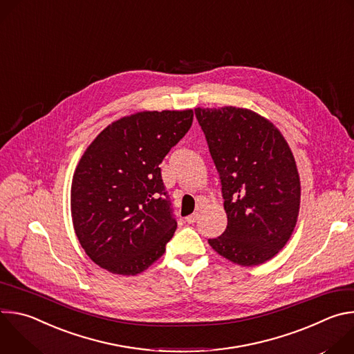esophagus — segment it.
Masks as SVG:
<instances>
[{
	"label": "esophagus",
	"mask_w": 354,
	"mask_h": 354,
	"mask_svg": "<svg viewBox=\"0 0 354 354\" xmlns=\"http://www.w3.org/2000/svg\"><path fill=\"white\" fill-rule=\"evenodd\" d=\"M198 218V213H193V214H190V216H187L185 220H186V223L187 224H193V223H196V220Z\"/></svg>",
	"instance_id": "obj_1"
}]
</instances>
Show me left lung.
I'll return each mask as SVG.
<instances>
[{
    "label": "left lung",
    "mask_w": 354,
    "mask_h": 354,
    "mask_svg": "<svg viewBox=\"0 0 354 354\" xmlns=\"http://www.w3.org/2000/svg\"><path fill=\"white\" fill-rule=\"evenodd\" d=\"M221 179L228 224L209 239L218 255L239 266L268 262L290 239L299 212L295 160L279 129L254 111L196 108Z\"/></svg>",
    "instance_id": "left-lung-1"
}]
</instances>
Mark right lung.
I'll return each mask as SVG.
<instances>
[{
    "label": "right lung",
    "mask_w": 354,
    "mask_h": 354,
    "mask_svg": "<svg viewBox=\"0 0 354 354\" xmlns=\"http://www.w3.org/2000/svg\"><path fill=\"white\" fill-rule=\"evenodd\" d=\"M193 111H145L100 131L71 183V217L85 254L115 274L158 261L176 230L160 164L187 133Z\"/></svg>",
    "instance_id": "right-lung-1"
}]
</instances>
